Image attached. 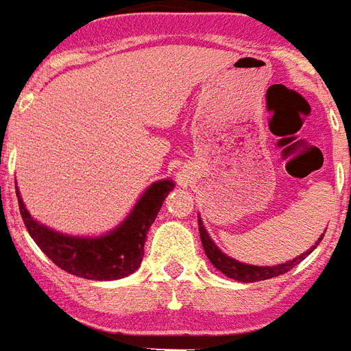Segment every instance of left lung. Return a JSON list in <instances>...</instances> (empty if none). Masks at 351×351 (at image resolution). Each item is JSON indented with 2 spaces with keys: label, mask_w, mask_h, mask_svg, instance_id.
Segmentation results:
<instances>
[{
  "label": "left lung",
  "mask_w": 351,
  "mask_h": 351,
  "mask_svg": "<svg viewBox=\"0 0 351 351\" xmlns=\"http://www.w3.org/2000/svg\"><path fill=\"white\" fill-rule=\"evenodd\" d=\"M197 226H199V237H202V244H204V250L209 261L215 265V268H218L220 272L226 274L228 278L235 279V281H242V283H254V281H263V279L276 278V276H281V274H287L291 268H294L296 265H300L302 261L305 259V255H309L313 250L305 252L296 259L289 261V263H283V265L278 266H254V265H244V263H239V261L231 259L226 254H222L216 244L210 241V237L207 235L204 223L202 220H197ZM322 239H318V242ZM316 242V244H318Z\"/></svg>",
  "instance_id": "1"
}]
</instances>
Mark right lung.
Instances as JSON below:
<instances>
[{
  "mask_svg": "<svg viewBox=\"0 0 351 351\" xmlns=\"http://www.w3.org/2000/svg\"><path fill=\"white\" fill-rule=\"evenodd\" d=\"M172 189L173 183L170 179L154 183L138 199L128 220L99 239L66 237L44 228L31 218L18 191L16 196L29 235L55 265L77 278L110 281L125 278L141 266L149 226Z\"/></svg>",
  "mask_w": 351,
  "mask_h": 351,
  "instance_id": "add662e5",
  "label": "right lung"
}]
</instances>
